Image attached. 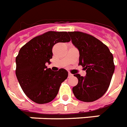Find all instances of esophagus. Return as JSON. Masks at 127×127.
<instances>
[{"instance_id":"1","label":"esophagus","mask_w":127,"mask_h":127,"mask_svg":"<svg viewBox=\"0 0 127 127\" xmlns=\"http://www.w3.org/2000/svg\"><path fill=\"white\" fill-rule=\"evenodd\" d=\"M72 75H73L71 74V73H69V74H68V76H69V77H71Z\"/></svg>"}]
</instances>
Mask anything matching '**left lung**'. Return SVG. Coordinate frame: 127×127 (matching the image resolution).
I'll return each instance as SVG.
<instances>
[{
    "instance_id": "obj_1",
    "label": "left lung",
    "mask_w": 127,
    "mask_h": 127,
    "mask_svg": "<svg viewBox=\"0 0 127 127\" xmlns=\"http://www.w3.org/2000/svg\"><path fill=\"white\" fill-rule=\"evenodd\" d=\"M72 43L79 50V64L86 76L75 74L78 83L73 88L75 96L84 102L101 98L109 88L114 72V58L109 48L95 37L82 32H68Z\"/></svg>"
}]
</instances>
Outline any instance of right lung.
<instances>
[{
    "label": "right lung",
    "mask_w": 127,
    "mask_h": 127,
    "mask_svg": "<svg viewBox=\"0 0 127 127\" xmlns=\"http://www.w3.org/2000/svg\"><path fill=\"white\" fill-rule=\"evenodd\" d=\"M70 40L66 32L49 31L32 39L19 51L16 77L24 93L34 102L44 104L54 100L61 83L68 77L64 69L53 71L45 64H50L56 43Z\"/></svg>",
    "instance_id": "add662e5"
}]
</instances>
